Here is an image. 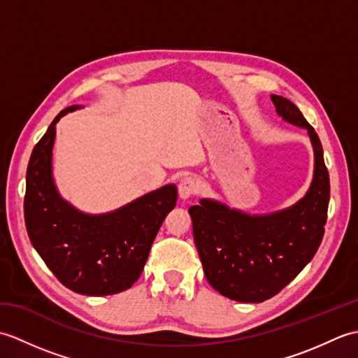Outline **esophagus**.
<instances>
[{"label": "esophagus", "mask_w": 358, "mask_h": 358, "mask_svg": "<svg viewBox=\"0 0 358 358\" xmlns=\"http://www.w3.org/2000/svg\"><path fill=\"white\" fill-rule=\"evenodd\" d=\"M196 189H199V183H196V180L192 177H185L180 180L178 183V195L181 200H186L189 196H192Z\"/></svg>", "instance_id": "esophagus-1"}]
</instances>
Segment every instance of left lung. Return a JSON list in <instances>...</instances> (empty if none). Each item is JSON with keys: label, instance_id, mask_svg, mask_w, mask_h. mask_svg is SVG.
<instances>
[{"label": "left lung", "instance_id": "8db88e82", "mask_svg": "<svg viewBox=\"0 0 358 358\" xmlns=\"http://www.w3.org/2000/svg\"><path fill=\"white\" fill-rule=\"evenodd\" d=\"M271 100L281 118L306 129L313 143L314 178L306 195L268 215H249L208 199L189 208L209 285L241 303H262L291 283L315 255L328 218L329 173L320 138L292 101L280 95Z\"/></svg>", "mask_w": 358, "mask_h": 358}]
</instances>
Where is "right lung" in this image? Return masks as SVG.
<instances>
[{
    "mask_svg": "<svg viewBox=\"0 0 358 358\" xmlns=\"http://www.w3.org/2000/svg\"><path fill=\"white\" fill-rule=\"evenodd\" d=\"M77 109L73 104L59 112L30 155L26 229L45 266L66 287L83 295H112L141 275L157 232L177 204V187L166 185L100 215L67 203L53 181L52 149L59 118Z\"/></svg>",
    "mask_w": 358,
    "mask_h": 358,
    "instance_id": "add662e5",
    "label": "right lung"
}]
</instances>
